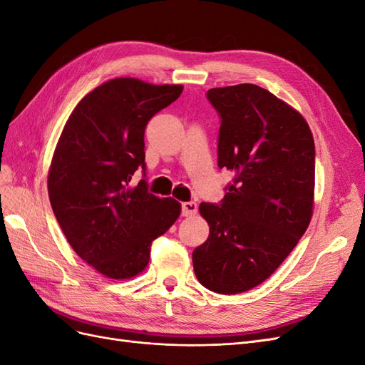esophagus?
Segmentation results:
<instances>
[{
  "instance_id": "esophagus-1",
  "label": "esophagus",
  "mask_w": 365,
  "mask_h": 365,
  "mask_svg": "<svg viewBox=\"0 0 365 365\" xmlns=\"http://www.w3.org/2000/svg\"><path fill=\"white\" fill-rule=\"evenodd\" d=\"M181 212H182V216H185V217H190V216L196 215V212H197V205H196V202H193V201L182 202V204H181Z\"/></svg>"
}]
</instances>
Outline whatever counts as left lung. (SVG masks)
<instances>
[{
  "label": "left lung",
  "instance_id": "8db88e82",
  "mask_svg": "<svg viewBox=\"0 0 365 365\" xmlns=\"http://www.w3.org/2000/svg\"><path fill=\"white\" fill-rule=\"evenodd\" d=\"M217 165L235 173L222 204L201 202L210 235L193 251L196 279L217 294L267 280L304 235L314 210L315 145L303 115L264 88H212Z\"/></svg>",
  "mask_w": 365,
  "mask_h": 365
}]
</instances>
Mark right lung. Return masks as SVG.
I'll use <instances>...</instances> for the list:
<instances>
[{
    "mask_svg": "<svg viewBox=\"0 0 365 365\" xmlns=\"http://www.w3.org/2000/svg\"><path fill=\"white\" fill-rule=\"evenodd\" d=\"M182 93V85H152L117 77L77 103L63 126L48 170V196L77 256L123 280L148 267L150 244L180 217L173 197L149 193L145 172L148 121Z\"/></svg>",
    "mask_w": 365,
    "mask_h": 365,
    "instance_id": "obj_1",
    "label": "right lung"
}]
</instances>
